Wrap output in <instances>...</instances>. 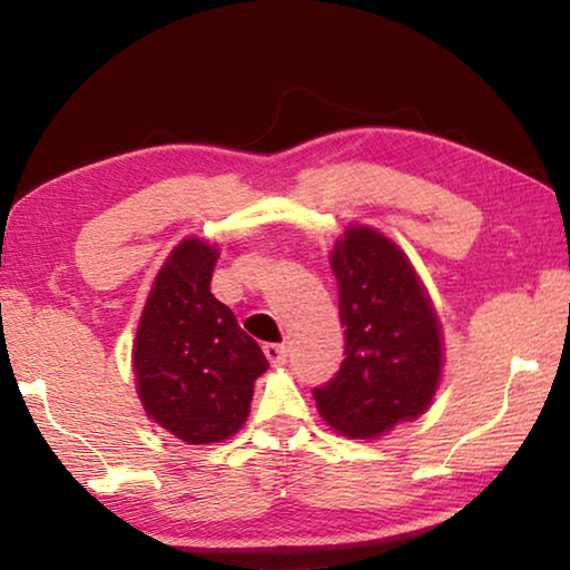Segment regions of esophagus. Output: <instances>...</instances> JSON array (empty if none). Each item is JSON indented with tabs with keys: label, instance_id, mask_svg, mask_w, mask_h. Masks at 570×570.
<instances>
[{
	"label": "esophagus",
	"instance_id": "1",
	"mask_svg": "<svg viewBox=\"0 0 570 570\" xmlns=\"http://www.w3.org/2000/svg\"><path fill=\"white\" fill-rule=\"evenodd\" d=\"M263 353H266L271 366H284L286 358H288V347L278 345V343H266V345H263Z\"/></svg>",
	"mask_w": 570,
	"mask_h": 570
}]
</instances>
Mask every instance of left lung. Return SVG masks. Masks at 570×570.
Returning a JSON list of instances; mask_svg holds the SVG:
<instances>
[{"label": "left lung", "instance_id": "1", "mask_svg": "<svg viewBox=\"0 0 570 570\" xmlns=\"http://www.w3.org/2000/svg\"><path fill=\"white\" fill-rule=\"evenodd\" d=\"M330 263L345 361L312 394L325 422L343 435L376 438L428 410L443 366V337L417 274L389 237L351 227Z\"/></svg>", "mask_w": 570, "mask_h": 570}]
</instances>
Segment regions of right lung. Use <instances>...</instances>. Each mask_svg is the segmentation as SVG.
Segmentation results:
<instances>
[{"label": "right lung", "mask_w": 570, "mask_h": 570, "mask_svg": "<svg viewBox=\"0 0 570 570\" xmlns=\"http://www.w3.org/2000/svg\"><path fill=\"white\" fill-rule=\"evenodd\" d=\"M217 250L189 237L158 271L142 309L132 366L148 417L189 445L243 428L253 381L268 368L258 343L209 292Z\"/></svg>", "instance_id": "right-lung-1"}]
</instances>
